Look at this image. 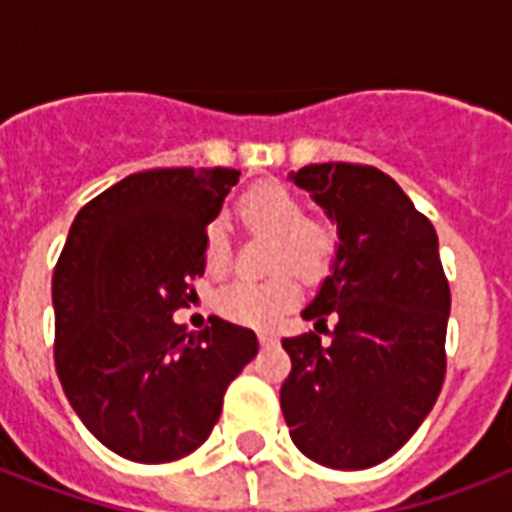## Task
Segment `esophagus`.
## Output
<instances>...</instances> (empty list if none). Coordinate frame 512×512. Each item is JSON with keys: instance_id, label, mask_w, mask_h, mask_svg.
<instances>
[{"instance_id": "obj_1", "label": "esophagus", "mask_w": 512, "mask_h": 512, "mask_svg": "<svg viewBox=\"0 0 512 512\" xmlns=\"http://www.w3.org/2000/svg\"><path fill=\"white\" fill-rule=\"evenodd\" d=\"M257 337H260V342H263V345H276V342H279L276 332H268V329H263V332H257Z\"/></svg>"}]
</instances>
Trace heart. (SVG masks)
Wrapping results in <instances>:
<instances>
[{
    "label": "heart",
    "mask_w": 512,
    "mask_h": 512,
    "mask_svg": "<svg viewBox=\"0 0 512 512\" xmlns=\"http://www.w3.org/2000/svg\"><path fill=\"white\" fill-rule=\"evenodd\" d=\"M241 220L276 241L271 255V271L279 273L268 281H233L217 292V311L228 321L244 327H273L297 305L300 289L289 276L292 271L303 281H319L329 271L337 252V233L332 223L308 217L300 196L287 185L257 183L241 193ZM204 263L212 273H223L231 263V244L220 223H209L204 231Z\"/></svg>",
    "instance_id": "b5f03b06"
}]
</instances>
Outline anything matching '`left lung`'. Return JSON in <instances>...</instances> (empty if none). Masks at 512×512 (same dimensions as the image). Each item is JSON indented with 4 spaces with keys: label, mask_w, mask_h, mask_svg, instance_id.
Returning <instances> with one entry per match:
<instances>
[{
    "label": "left lung",
    "mask_w": 512,
    "mask_h": 512,
    "mask_svg": "<svg viewBox=\"0 0 512 512\" xmlns=\"http://www.w3.org/2000/svg\"><path fill=\"white\" fill-rule=\"evenodd\" d=\"M337 223V257L303 311L316 332L284 337L292 372L281 385L289 436L337 470L380 465L414 436L446 377L449 281L436 228L390 175L369 164L292 172ZM338 321L326 329V319Z\"/></svg>",
    "instance_id": "8db88e82"
}]
</instances>
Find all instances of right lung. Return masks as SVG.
Masks as SVG:
<instances>
[{
  "instance_id": "add662e5",
  "label": "right lung",
  "mask_w": 512,
  "mask_h": 512,
  "mask_svg": "<svg viewBox=\"0 0 512 512\" xmlns=\"http://www.w3.org/2000/svg\"><path fill=\"white\" fill-rule=\"evenodd\" d=\"M239 172L156 167L87 201L52 273L55 369L100 444L159 465L196 452L257 337L212 316L185 332L172 313L196 297L204 231Z\"/></svg>"
}]
</instances>
